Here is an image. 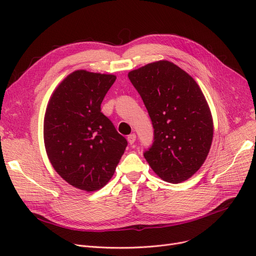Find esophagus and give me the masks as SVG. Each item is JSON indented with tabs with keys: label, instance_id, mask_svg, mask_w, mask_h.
Returning <instances> with one entry per match:
<instances>
[{
	"label": "esophagus",
	"instance_id": "obj_1",
	"mask_svg": "<svg viewBox=\"0 0 256 256\" xmlns=\"http://www.w3.org/2000/svg\"><path fill=\"white\" fill-rule=\"evenodd\" d=\"M128 143H130V145L135 143V141H136V135H135V134H130V135H128Z\"/></svg>",
	"mask_w": 256,
	"mask_h": 256
}]
</instances>
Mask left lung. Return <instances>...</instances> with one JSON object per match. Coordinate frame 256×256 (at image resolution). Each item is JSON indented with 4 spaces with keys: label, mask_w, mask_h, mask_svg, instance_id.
<instances>
[{
    "label": "left lung",
    "mask_w": 256,
    "mask_h": 256,
    "mask_svg": "<svg viewBox=\"0 0 256 256\" xmlns=\"http://www.w3.org/2000/svg\"><path fill=\"white\" fill-rule=\"evenodd\" d=\"M152 121L154 141L144 154L156 176L180 184L202 166L214 136L212 116L196 80L167 60L128 72Z\"/></svg>",
    "instance_id": "left-lung-1"
}]
</instances>
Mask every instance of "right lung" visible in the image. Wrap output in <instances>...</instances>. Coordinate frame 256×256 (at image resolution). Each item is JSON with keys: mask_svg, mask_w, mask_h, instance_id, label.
Returning a JSON list of instances; mask_svg holds the SVG:
<instances>
[{"mask_svg": "<svg viewBox=\"0 0 256 256\" xmlns=\"http://www.w3.org/2000/svg\"><path fill=\"white\" fill-rule=\"evenodd\" d=\"M116 76L78 70L52 93L44 120L48 158L59 176L85 192L112 178L128 142L100 112Z\"/></svg>", "mask_w": 256, "mask_h": 256, "instance_id": "obj_1", "label": "right lung"}]
</instances>
